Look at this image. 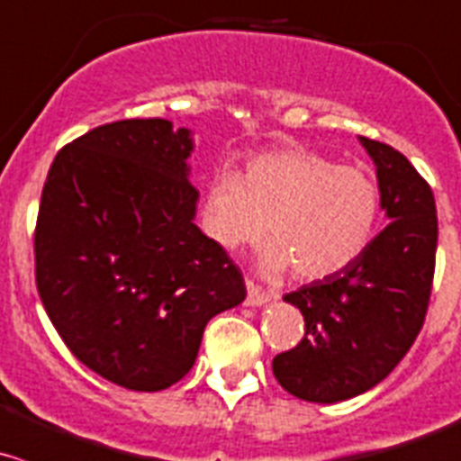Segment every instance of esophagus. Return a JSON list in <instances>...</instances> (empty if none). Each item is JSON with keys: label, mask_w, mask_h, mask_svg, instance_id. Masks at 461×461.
<instances>
[{"label": "esophagus", "mask_w": 461, "mask_h": 461, "mask_svg": "<svg viewBox=\"0 0 461 461\" xmlns=\"http://www.w3.org/2000/svg\"><path fill=\"white\" fill-rule=\"evenodd\" d=\"M272 297H275V294L267 293V290H263V288H258L254 281L248 279V299H245V302H248V306H261V303L270 302Z\"/></svg>", "instance_id": "esophagus-1"}]
</instances>
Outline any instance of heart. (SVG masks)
<instances>
[{"instance_id":"1","label":"heart","mask_w":461,"mask_h":461,"mask_svg":"<svg viewBox=\"0 0 461 461\" xmlns=\"http://www.w3.org/2000/svg\"><path fill=\"white\" fill-rule=\"evenodd\" d=\"M378 212L381 194L367 171L293 146L252 155L243 176L218 173L204 198V227L227 252L258 243L267 227L263 270L293 267L297 279L315 281L369 248Z\"/></svg>"}]
</instances>
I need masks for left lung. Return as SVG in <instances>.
I'll list each match as a JSON object with an SVG mask.
<instances>
[{
  "label": "left lung",
  "instance_id": "8db88e82",
  "mask_svg": "<svg viewBox=\"0 0 461 461\" xmlns=\"http://www.w3.org/2000/svg\"><path fill=\"white\" fill-rule=\"evenodd\" d=\"M376 164L390 225L342 272L284 294L303 315V338L275 356L285 392L338 403L372 390L410 351L430 302L437 209L430 185L405 155L360 137Z\"/></svg>",
  "mask_w": 461,
  "mask_h": 461
}]
</instances>
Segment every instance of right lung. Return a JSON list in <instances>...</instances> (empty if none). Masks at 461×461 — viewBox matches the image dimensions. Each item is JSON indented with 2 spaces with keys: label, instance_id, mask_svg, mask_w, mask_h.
<instances>
[{
  "label": "right lung",
  "instance_id": "1",
  "mask_svg": "<svg viewBox=\"0 0 461 461\" xmlns=\"http://www.w3.org/2000/svg\"><path fill=\"white\" fill-rule=\"evenodd\" d=\"M194 141L167 119L105 123L53 159L35 222V284L67 349L135 392L194 367L204 326L245 299L239 266L194 222Z\"/></svg>",
  "mask_w": 461,
  "mask_h": 461
}]
</instances>
